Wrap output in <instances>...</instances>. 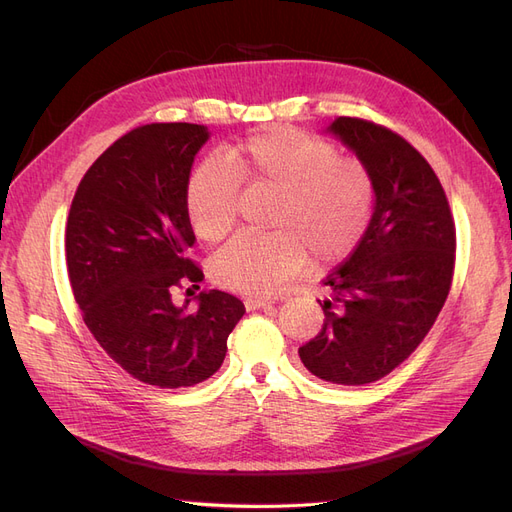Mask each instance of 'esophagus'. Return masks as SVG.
I'll list each match as a JSON object with an SVG mask.
<instances>
[{"label": "esophagus", "instance_id": "obj_1", "mask_svg": "<svg viewBox=\"0 0 512 512\" xmlns=\"http://www.w3.org/2000/svg\"><path fill=\"white\" fill-rule=\"evenodd\" d=\"M273 301L271 299H262V297H247L245 307L247 309H260V307H269Z\"/></svg>", "mask_w": 512, "mask_h": 512}]
</instances>
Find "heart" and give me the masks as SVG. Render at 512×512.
I'll list each match as a JSON object with an SVG mask.
<instances>
[{"label": "heart", "instance_id": "heart-1", "mask_svg": "<svg viewBox=\"0 0 512 512\" xmlns=\"http://www.w3.org/2000/svg\"><path fill=\"white\" fill-rule=\"evenodd\" d=\"M241 185L275 192L271 232H241L213 256L222 286L269 294L299 273L307 254L329 265L359 243L374 209V179L359 160L292 128L245 138L224 162L200 164L188 183L185 207L198 239L222 241L237 220Z\"/></svg>", "mask_w": 512, "mask_h": 512}]
</instances>
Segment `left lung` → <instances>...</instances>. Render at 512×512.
Segmentation results:
<instances>
[{
  "label": "left lung",
  "mask_w": 512,
  "mask_h": 512,
  "mask_svg": "<svg viewBox=\"0 0 512 512\" xmlns=\"http://www.w3.org/2000/svg\"><path fill=\"white\" fill-rule=\"evenodd\" d=\"M327 132L367 166L376 203L359 245L322 282L324 324L299 356L320 380L361 386L404 363L436 322L453 282L455 222L440 179L399 134L356 117Z\"/></svg>",
  "instance_id": "obj_1"
}]
</instances>
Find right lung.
I'll return each mask as SVG.
<instances>
[{"label": "right lung", "mask_w": 512, "mask_h": 512, "mask_svg": "<svg viewBox=\"0 0 512 512\" xmlns=\"http://www.w3.org/2000/svg\"><path fill=\"white\" fill-rule=\"evenodd\" d=\"M207 141L198 123L128 132L91 164L68 215V275L87 329L121 369L160 389L211 378L245 314L222 290L200 292L194 309L170 299L203 280L188 258L196 237L185 192Z\"/></svg>", "instance_id": "1"}]
</instances>
